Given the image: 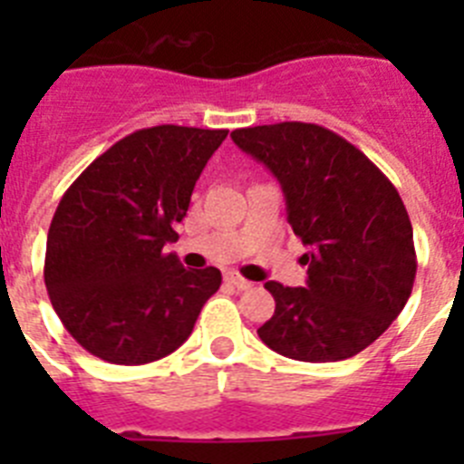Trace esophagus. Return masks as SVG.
Instances as JSON below:
<instances>
[{
  "label": "esophagus",
  "mask_w": 464,
  "mask_h": 464,
  "mask_svg": "<svg viewBox=\"0 0 464 464\" xmlns=\"http://www.w3.org/2000/svg\"><path fill=\"white\" fill-rule=\"evenodd\" d=\"M225 281H227L229 285H235L237 290H248V288H253V283H251V281H246V278L239 276V274H227V276H225Z\"/></svg>",
  "instance_id": "34e87169"
}]
</instances>
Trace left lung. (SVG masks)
<instances>
[{
    "label": "left lung",
    "mask_w": 464,
    "mask_h": 464,
    "mask_svg": "<svg viewBox=\"0 0 464 464\" xmlns=\"http://www.w3.org/2000/svg\"><path fill=\"white\" fill-rule=\"evenodd\" d=\"M232 139L276 176L290 227L309 246L306 288L265 283L276 309L257 334L302 362L353 358L413 288L416 248L400 192L362 150L314 122L244 127Z\"/></svg>",
    "instance_id": "8db88e82"
}]
</instances>
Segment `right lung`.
Masks as SVG:
<instances>
[{
    "instance_id": "add662e5",
    "label": "right lung",
    "mask_w": 464,
    "mask_h": 464,
    "mask_svg": "<svg viewBox=\"0 0 464 464\" xmlns=\"http://www.w3.org/2000/svg\"><path fill=\"white\" fill-rule=\"evenodd\" d=\"M227 130L158 125L116 141L69 186L53 216L44 278L81 346L113 364L174 353L216 290V267L174 253L195 183Z\"/></svg>"
}]
</instances>
